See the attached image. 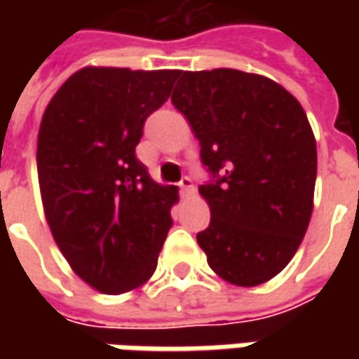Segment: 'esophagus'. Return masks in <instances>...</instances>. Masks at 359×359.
I'll return each instance as SVG.
<instances>
[{
    "instance_id": "1",
    "label": "esophagus",
    "mask_w": 359,
    "mask_h": 359,
    "mask_svg": "<svg viewBox=\"0 0 359 359\" xmlns=\"http://www.w3.org/2000/svg\"><path fill=\"white\" fill-rule=\"evenodd\" d=\"M179 187L184 194H188V192H192V188H194V180L190 179V177H182L179 182Z\"/></svg>"
}]
</instances>
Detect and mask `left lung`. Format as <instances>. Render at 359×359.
I'll list each match as a JSON object with an SVG mask.
<instances>
[{
    "mask_svg": "<svg viewBox=\"0 0 359 359\" xmlns=\"http://www.w3.org/2000/svg\"><path fill=\"white\" fill-rule=\"evenodd\" d=\"M172 105L200 140L210 226L196 234L208 264L236 286L285 269L313 210L317 148L298 100L236 69L179 74Z\"/></svg>",
    "mask_w": 359,
    "mask_h": 359,
    "instance_id": "8db88e82",
    "label": "left lung"
}]
</instances>
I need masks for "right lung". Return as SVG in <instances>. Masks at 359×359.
<instances>
[{
	"label": "right lung",
	"mask_w": 359,
	"mask_h": 359,
	"mask_svg": "<svg viewBox=\"0 0 359 359\" xmlns=\"http://www.w3.org/2000/svg\"><path fill=\"white\" fill-rule=\"evenodd\" d=\"M180 71L86 67L51 97L38 133V180L51 234L95 290L128 292L157 267L177 188L136 157L146 118Z\"/></svg>",
	"instance_id": "add662e5"
}]
</instances>
